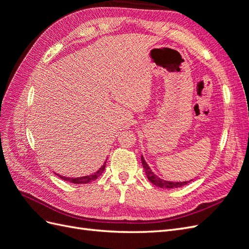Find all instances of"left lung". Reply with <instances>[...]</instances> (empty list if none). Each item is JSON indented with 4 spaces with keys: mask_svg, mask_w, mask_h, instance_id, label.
Returning <instances> with one entry per match:
<instances>
[{
    "mask_svg": "<svg viewBox=\"0 0 249 249\" xmlns=\"http://www.w3.org/2000/svg\"><path fill=\"white\" fill-rule=\"evenodd\" d=\"M141 162L143 165V168H144L145 171V175L147 177V178L149 179L150 183H153L154 185L160 187V188H166V189H173V188H178V187H182L187 185L188 183H190L191 180H186V182H182V183H178V182H168V180H164L160 178H158L155 173L152 171V169L149 168L148 165L146 164V162L144 161V158L143 156H141Z\"/></svg>",
    "mask_w": 249,
    "mask_h": 249,
    "instance_id": "left-lung-1",
    "label": "left lung"
}]
</instances>
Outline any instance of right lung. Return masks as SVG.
<instances>
[{
	"label": "right lung",
	"mask_w": 249,
	"mask_h": 249,
	"mask_svg": "<svg viewBox=\"0 0 249 249\" xmlns=\"http://www.w3.org/2000/svg\"><path fill=\"white\" fill-rule=\"evenodd\" d=\"M105 167H106V162H105V164L99 170L95 171L94 173H92V175L86 176V177H81V178H65V177H62V176H59V175H57V176L59 178H61L62 179L66 180V182H70V183H72V184H88V183L92 182V180H94V179L99 178L103 173V171L105 170Z\"/></svg>",
	"instance_id": "1"
}]
</instances>
